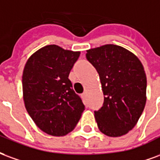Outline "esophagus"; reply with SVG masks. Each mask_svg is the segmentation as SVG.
<instances>
[{
	"mask_svg": "<svg viewBox=\"0 0 160 160\" xmlns=\"http://www.w3.org/2000/svg\"><path fill=\"white\" fill-rule=\"evenodd\" d=\"M86 95H87V94H86V93H83V94H82V99H83V100H85V98H86Z\"/></svg>",
	"mask_w": 160,
	"mask_h": 160,
	"instance_id": "esophagus-1",
	"label": "esophagus"
}]
</instances>
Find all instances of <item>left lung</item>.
Returning a JSON list of instances; mask_svg holds the SVG:
<instances>
[{
	"label": "left lung",
	"mask_w": 160,
	"mask_h": 160,
	"mask_svg": "<svg viewBox=\"0 0 160 160\" xmlns=\"http://www.w3.org/2000/svg\"><path fill=\"white\" fill-rule=\"evenodd\" d=\"M86 58L99 73L104 103L94 112L101 132L125 135L138 122L147 101V77L142 62L123 47L107 44L87 50Z\"/></svg>",
	"instance_id": "1"
}]
</instances>
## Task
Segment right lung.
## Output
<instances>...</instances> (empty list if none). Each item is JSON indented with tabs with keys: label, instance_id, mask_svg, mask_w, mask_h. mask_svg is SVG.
<instances>
[{
	"label": "right lung",
	"instance_id": "right-lung-1",
	"mask_svg": "<svg viewBox=\"0 0 160 160\" xmlns=\"http://www.w3.org/2000/svg\"><path fill=\"white\" fill-rule=\"evenodd\" d=\"M80 52L48 45L28 59L22 77L24 106L37 126L63 136L75 129L84 110L68 78Z\"/></svg>",
	"mask_w": 160,
	"mask_h": 160
}]
</instances>
